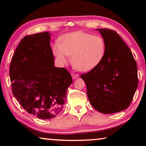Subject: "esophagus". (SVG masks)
Wrapping results in <instances>:
<instances>
[{
  "label": "esophagus",
  "instance_id": "obj_1",
  "mask_svg": "<svg viewBox=\"0 0 146 146\" xmlns=\"http://www.w3.org/2000/svg\"><path fill=\"white\" fill-rule=\"evenodd\" d=\"M71 75H72V78H73V79H76V78H78V76H79V74H78L73 73V72H72Z\"/></svg>",
  "mask_w": 146,
  "mask_h": 146
}]
</instances>
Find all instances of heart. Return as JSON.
I'll list each match as a JSON object with an SVG mask.
<instances>
[{"mask_svg":"<svg viewBox=\"0 0 146 146\" xmlns=\"http://www.w3.org/2000/svg\"><path fill=\"white\" fill-rule=\"evenodd\" d=\"M53 54L62 62L72 56L75 68L88 72L97 67L106 53L105 40L100 35H93L83 31L66 34L60 38V43L55 42Z\"/></svg>","mask_w":146,"mask_h":146,"instance_id":"obj_1","label":"heart"}]
</instances>
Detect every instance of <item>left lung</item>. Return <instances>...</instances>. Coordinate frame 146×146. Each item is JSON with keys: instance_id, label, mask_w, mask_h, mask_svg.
<instances>
[{"instance_id": "left-lung-1", "label": "left lung", "mask_w": 146, "mask_h": 146, "mask_svg": "<svg viewBox=\"0 0 146 146\" xmlns=\"http://www.w3.org/2000/svg\"><path fill=\"white\" fill-rule=\"evenodd\" d=\"M106 42L101 63L81 78L91 105L102 113H113L129 106L138 85L137 68L130 49L116 32L98 29Z\"/></svg>"}]
</instances>
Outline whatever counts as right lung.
<instances>
[{"label":"right lung","instance_id":"add662e5","mask_svg":"<svg viewBox=\"0 0 146 146\" xmlns=\"http://www.w3.org/2000/svg\"><path fill=\"white\" fill-rule=\"evenodd\" d=\"M50 40L48 32L24 37L9 70L14 96L25 110L43 119L60 113L72 82L66 69L54 67Z\"/></svg>","mask_w":146,"mask_h":146}]
</instances>
